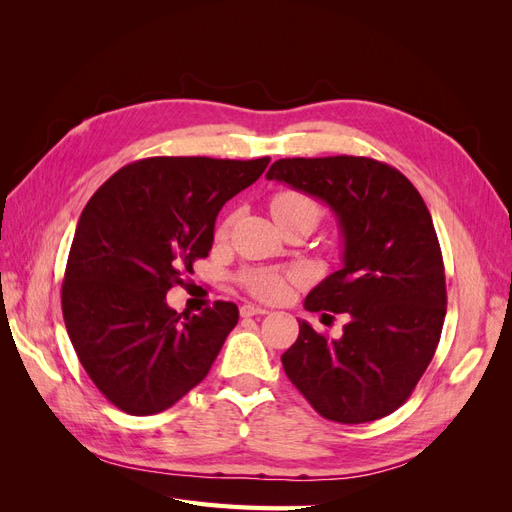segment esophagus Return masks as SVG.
Masks as SVG:
<instances>
[{"instance_id": "1", "label": "esophagus", "mask_w": 512, "mask_h": 512, "mask_svg": "<svg viewBox=\"0 0 512 512\" xmlns=\"http://www.w3.org/2000/svg\"><path fill=\"white\" fill-rule=\"evenodd\" d=\"M267 309L265 307H258V305H252V303H245L241 305V316L243 318H252V316H265Z\"/></svg>"}]
</instances>
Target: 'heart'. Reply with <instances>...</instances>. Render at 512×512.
I'll return each instance as SVG.
<instances>
[{
  "instance_id": "1",
  "label": "heart",
  "mask_w": 512,
  "mask_h": 512,
  "mask_svg": "<svg viewBox=\"0 0 512 512\" xmlns=\"http://www.w3.org/2000/svg\"><path fill=\"white\" fill-rule=\"evenodd\" d=\"M271 215L273 220L284 218L292 213H309L314 220H318V207L312 198H307L301 192L284 190L277 192L271 198ZM224 230V228H222ZM299 273L294 271H277L269 267H250L239 273V284L260 301H282L288 292V284L297 282Z\"/></svg>"
}]
</instances>
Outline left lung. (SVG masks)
I'll return each mask as SVG.
<instances>
[{
  "mask_svg": "<svg viewBox=\"0 0 512 512\" xmlns=\"http://www.w3.org/2000/svg\"><path fill=\"white\" fill-rule=\"evenodd\" d=\"M267 179L327 203L342 228V269L305 297L348 314L342 339L307 322L282 365L312 408L359 425L395 412L436 354L446 316L444 262L429 209L397 168L356 156L284 158Z\"/></svg>",
  "mask_w": 512,
  "mask_h": 512,
  "instance_id": "left-lung-1",
  "label": "left lung"
}]
</instances>
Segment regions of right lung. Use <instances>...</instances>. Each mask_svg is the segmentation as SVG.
<instances>
[{"mask_svg": "<svg viewBox=\"0 0 512 512\" xmlns=\"http://www.w3.org/2000/svg\"><path fill=\"white\" fill-rule=\"evenodd\" d=\"M269 162L145 158L119 168L83 209L61 312L87 376L119 410L158 414L209 374L237 305L177 314L166 292L209 256L220 209Z\"/></svg>", "mask_w": 512, "mask_h": 512, "instance_id": "obj_1", "label": "right lung"}]
</instances>
